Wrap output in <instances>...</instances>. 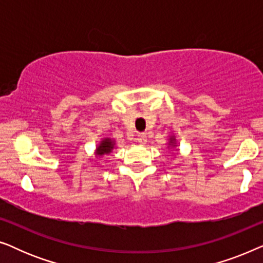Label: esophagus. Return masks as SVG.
Instances as JSON below:
<instances>
[{"instance_id":"34e87169","label":"esophagus","mask_w":263,"mask_h":263,"mask_svg":"<svg viewBox=\"0 0 263 263\" xmlns=\"http://www.w3.org/2000/svg\"><path fill=\"white\" fill-rule=\"evenodd\" d=\"M136 141H138L140 145H145L147 142V135L145 133H140V134H138V136H136Z\"/></svg>"}]
</instances>
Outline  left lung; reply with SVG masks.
<instances>
[{
  "mask_svg": "<svg viewBox=\"0 0 263 263\" xmlns=\"http://www.w3.org/2000/svg\"><path fill=\"white\" fill-rule=\"evenodd\" d=\"M177 140H176V136L175 135H171L168 136V142H167V148L168 149H176L177 151Z\"/></svg>",
  "mask_w": 263,
  "mask_h": 263,
  "instance_id": "8db88e82",
  "label": "left lung"
}]
</instances>
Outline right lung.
<instances>
[{"instance_id": "add662e5", "label": "right lung", "mask_w": 263, "mask_h": 263, "mask_svg": "<svg viewBox=\"0 0 263 263\" xmlns=\"http://www.w3.org/2000/svg\"><path fill=\"white\" fill-rule=\"evenodd\" d=\"M116 141H115L114 139L103 138L95 149L96 157L100 158L103 156H107V154H110L115 148H116Z\"/></svg>"}]
</instances>
